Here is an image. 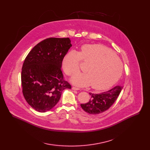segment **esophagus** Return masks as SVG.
<instances>
[{
  "mask_svg": "<svg viewBox=\"0 0 150 150\" xmlns=\"http://www.w3.org/2000/svg\"><path fill=\"white\" fill-rule=\"evenodd\" d=\"M72 89L74 90H80V88H79L78 87H72Z\"/></svg>",
  "mask_w": 150,
  "mask_h": 150,
  "instance_id": "obj_1",
  "label": "esophagus"
}]
</instances>
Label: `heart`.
I'll use <instances>...</instances> for the list:
<instances>
[{
  "mask_svg": "<svg viewBox=\"0 0 150 150\" xmlns=\"http://www.w3.org/2000/svg\"><path fill=\"white\" fill-rule=\"evenodd\" d=\"M82 60L89 65L87 74L75 75L71 81L79 86H88L97 90L111 87L120 78L123 65L120 59L110 49L101 45H85L79 53L69 51L63 57V69L67 75H73L80 70Z\"/></svg>",
  "mask_w": 150,
  "mask_h": 150,
  "instance_id": "1",
  "label": "heart"
}]
</instances>
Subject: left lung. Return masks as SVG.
Masks as SVG:
<instances>
[{
	"instance_id": "left-lung-1",
	"label": "left lung",
	"mask_w": 150,
	"mask_h": 150,
	"mask_svg": "<svg viewBox=\"0 0 150 150\" xmlns=\"http://www.w3.org/2000/svg\"><path fill=\"white\" fill-rule=\"evenodd\" d=\"M123 87L120 85L100 94L90 93L91 99L87 103L81 104L82 109L87 113L97 115L108 110L113 104L120 94Z\"/></svg>"
}]
</instances>
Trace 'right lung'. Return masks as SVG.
<instances>
[{
    "label": "right lung",
    "mask_w": 150,
    "mask_h": 150,
    "mask_svg": "<svg viewBox=\"0 0 150 150\" xmlns=\"http://www.w3.org/2000/svg\"><path fill=\"white\" fill-rule=\"evenodd\" d=\"M72 46L69 38H49L40 42L27 56L21 72L23 93L36 111L46 112L71 85L63 78L62 63Z\"/></svg>",
    "instance_id": "obj_1"
}]
</instances>
